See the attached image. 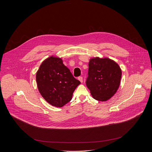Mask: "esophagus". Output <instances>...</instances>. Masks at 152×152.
<instances>
[{"instance_id": "obj_1", "label": "esophagus", "mask_w": 152, "mask_h": 152, "mask_svg": "<svg viewBox=\"0 0 152 152\" xmlns=\"http://www.w3.org/2000/svg\"><path fill=\"white\" fill-rule=\"evenodd\" d=\"M78 80H79L81 83H83V78L82 77H79L78 78Z\"/></svg>"}]
</instances>
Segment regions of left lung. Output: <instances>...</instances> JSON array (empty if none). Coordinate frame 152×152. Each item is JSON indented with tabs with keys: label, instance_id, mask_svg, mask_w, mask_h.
<instances>
[{
	"label": "left lung",
	"instance_id": "1",
	"mask_svg": "<svg viewBox=\"0 0 152 152\" xmlns=\"http://www.w3.org/2000/svg\"><path fill=\"white\" fill-rule=\"evenodd\" d=\"M86 85L92 97L106 101L113 96L119 87L122 71L119 65L108 58H91Z\"/></svg>",
	"mask_w": 152,
	"mask_h": 152
}]
</instances>
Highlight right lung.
Segmentation results:
<instances>
[{
  "mask_svg": "<svg viewBox=\"0 0 152 152\" xmlns=\"http://www.w3.org/2000/svg\"><path fill=\"white\" fill-rule=\"evenodd\" d=\"M38 89L44 99L56 107L69 102L80 81L75 79L61 58L51 56L45 59L36 73Z\"/></svg>",
  "mask_w": 152,
  "mask_h": 152,
  "instance_id": "add662e5",
  "label": "right lung"
}]
</instances>
